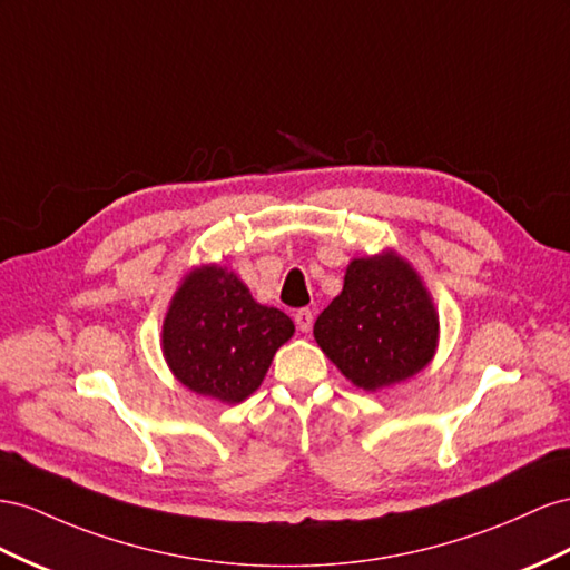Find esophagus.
<instances>
[{"instance_id": "obj_1", "label": "esophagus", "mask_w": 570, "mask_h": 570, "mask_svg": "<svg viewBox=\"0 0 570 570\" xmlns=\"http://www.w3.org/2000/svg\"><path fill=\"white\" fill-rule=\"evenodd\" d=\"M295 323H297V328H299L302 333H309L312 326H314V312H312V309H299V312L295 314Z\"/></svg>"}]
</instances>
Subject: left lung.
Masks as SVG:
<instances>
[{
  "mask_svg": "<svg viewBox=\"0 0 570 570\" xmlns=\"http://www.w3.org/2000/svg\"><path fill=\"white\" fill-rule=\"evenodd\" d=\"M314 337L331 362L364 391H379L417 374L434 357V304L403 258H355L343 292L314 323Z\"/></svg>",
  "mask_w": 570,
  "mask_h": 570,
  "instance_id": "1",
  "label": "left lung"
}]
</instances>
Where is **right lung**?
Here are the masks:
<instances>
[{"instance_id": "right-lung-1", "label": "right lung", "mask_w": 570, "mask_h": 570, "mask_svg": "<svg viewBox=\"0 0 570 570\" xmlns=\"http://www.w3.org/2000/svg\"><path fill=\"white\" fill-rule=\"evenodd\" d=\"M292 333V318L256 304L235 273L206 266L177 289L163 323V352L184 386L239 403L261 386Z\"/></svg>"}]
</instances>
